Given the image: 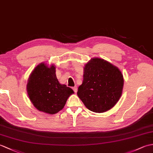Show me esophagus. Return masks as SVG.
I'll use <instances>...</instances> for the list:
<instances>
[{
	"mask_svg": "<svg viewBox=\"0 0 153 153\" xmlns=\"http://www.w3.org/2000/svg\"><path fill=\"white\" fill-rule=\"evenodd\" d=\"M72 89L74 90V92H75V93H77V87H76V86L72 88Z\"/></svg>",
	"mask_w": 153,
	"mask_h": 153,
	"instance_id": "esophagus-1",
	"label": "esophagus"
}]
</instances>
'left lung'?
<instances>
[{
    "label": "left lung",
    "mask_w": 153,
    "mask_h": 153,
    "mask_svg": "<svg viewBox=\"0 0 153 153\" xmlns=\"http://www.w3.org/2000/svg\"><path fill=\"white\" fill-rule=\"evenodd\" d=\"M123 85V76L117 67L104 59L94 58L85 65L83 83L77 94L87 109L103 113L119 101Z\"/></svg>",
    "instance_id": "left-lung-1"
}]
</instances>
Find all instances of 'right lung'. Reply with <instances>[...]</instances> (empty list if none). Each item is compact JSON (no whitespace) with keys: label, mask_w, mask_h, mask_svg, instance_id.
<instances>
[{"label":"right lung","mask_w":153,"mask_h":153,"mask_svg":"<svg viewBox=\"0 0 153 153\" xmlns=\"http://www.w3.org/2000/svg\"><path fill=\"white\" fill-rule=\"evenodd\" d=\"M27 90L30 100L39 111L55 114L65 107L72 88L60 84L55 74L54 65H38L28 79Z\"/></svg>","instance_id":"obj_1"}]
</instances>
